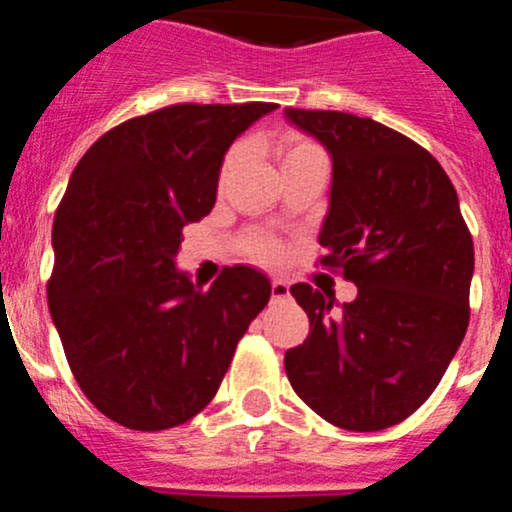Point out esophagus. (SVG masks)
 I'll use <instances>...</instances> for the list:
<instances>
[{
    "instance_id": "obj_1",
    "label": "esophagus",
    "mask_w": 512,
    "mask_h": 512,
    "mask_svg": "<svg viewBox=\"0 0 512 512\" xmlns=\"http://www.w3.org/2000/svg\"><path fill=\"white\" fill-rule=\"evenodd\" d=\"M288 293H291V286H288L283 278H273L271 281V295L273 300H281V298H288Z\"/></svg>"
}]
</instances>
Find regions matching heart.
<instances>
[{
  "instance_id": "heart-1",
  "label": "heart",
  "mask_w": 512,
  "mask_h": 512,
  "mask_svg": "<svg viewBox=\"0 0 512 512\" xmlns=\"http://www.w3.org/2000/svg\"><path fill=\"white\" fill-rule=\"evenodd\" d=\"M315 147L318 145H315L313 140L303 138V135L286 133L281 138V142H278V157H281V165L283 162L293 160V157L303 155V152L315 150ZM239 157H241V147H231V150L226 152L219 167V182H224V179L234 172V167L239 165ZM251 249H254V256L261 258V261H278V258H281V246L271 239H258Z\"/></svg>"
}]
</instances>
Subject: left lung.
I'll return each instance as SVG.
<instances>
[{
    "mask_svg": "<svg viewBox=\"0 0 512 512\" xmlns=\"http://www.w3.org/2000/svg\"><path fill=\"white\" fill-rule=\"evenodd\" d=\"M333 155L320 266L357 298L291 286L310 333L283 357L291 387L330 424L379 431L414 414L466 335L473 239L444 167L407 135L340 110L286 108Z\"/></svg>",
    "mask_w": 512,
    "mask_h": 512,
    "instance_id": "1",
    "label": "left lung"
}]
</instances>
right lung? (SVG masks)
<instances>
[{"mask_svg": "<svg viewBox=\"0 0 512 512\" xmlns=\"http://www.w3.org/2000/svg\"><path fill=\"white\" fill-rule=\"evenodd\" d=\"M276 103H177L88 147L54 217L49 310L93 407L165 431L207 407L271 283L224 268L212 288L175 271L182 229L207 217L236 135Z\"/></svg>", "mask_w": 512, "mask_h": 512, "instance_id": "1", "label": "right lung"}]
</instances>
